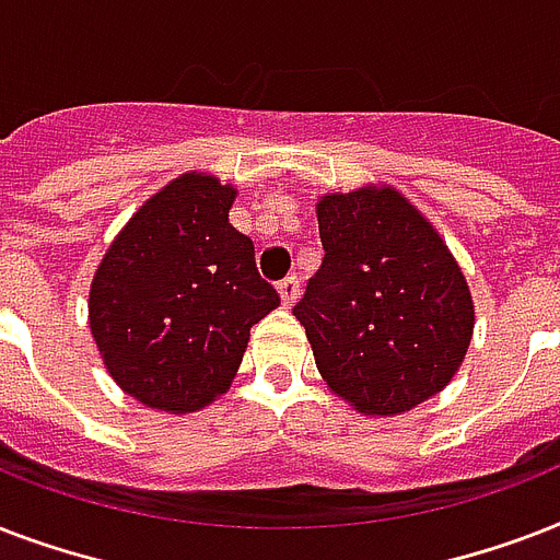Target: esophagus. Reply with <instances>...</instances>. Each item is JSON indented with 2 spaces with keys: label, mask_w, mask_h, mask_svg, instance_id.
<instances>
[{
  "label": "esophagus",
  "mask_w": 560,
  "mask_h": 560,
  "mask_svg": "<svg viewBox=\"0 0 560 560\" xmlns=\"http://www.w3.org/2000/svg\"><path fill=\"white\" fill-rule=\"evenodd\" d=\"M279 296H281V305L284 307H293L299 299V279L296 276H288V279L279 284Z\"/></svg>",
  "instance_id": "esophagus-1"
}]
</instances>
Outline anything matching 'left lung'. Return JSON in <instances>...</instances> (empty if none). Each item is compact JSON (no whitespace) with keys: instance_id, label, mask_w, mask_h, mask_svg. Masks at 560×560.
<instances>
[{"instance_id":"obj_1","label":"left lung","mask_w":560,"mask_h":560,"mask_svg":"<svg viewBox=\"0 0 560 560\" xmlns=\"http://www.w3.org/2000/svg\"><path fill=\"white\" fill-rule=\"evenodd\" d=\"M323 267L293 316L328 389L363 416H404L456 377L474 296L435 226L392 186L316 200Z\"/></svg>"}]
</instances>
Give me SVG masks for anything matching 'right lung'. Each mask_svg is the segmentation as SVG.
Returning <instances> with one entry per match:
<instances>
[{
    "label": "right lung",
    "instance_id": "add662e5",
    "mask_svg": "<svg viewBox=\"0 0 560 560\" xmlns=\"http://www.w3.org/2000/svg\"><path fill=\"white\" fill-rule=\"evenodd\" d=\"M235 197L214 174H179L136 209L92 276V340L144 407H209L235 381L249 328L279 307L253 241L229 223Z\"/></svg>",
    "mask_w": 560,
    "mask_h": 560
}]
</instances>
